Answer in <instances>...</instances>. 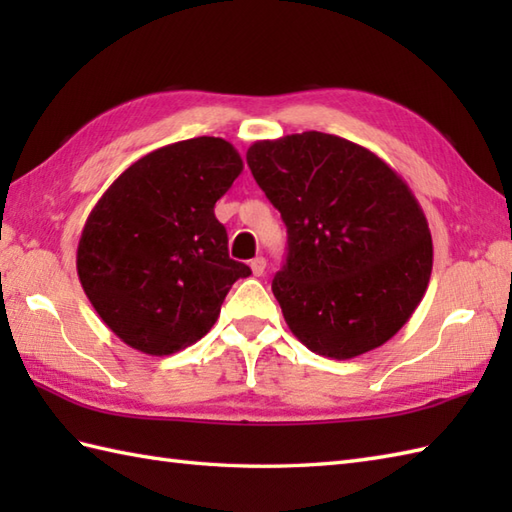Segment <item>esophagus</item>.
<instances>
[{
	"mask_svg": "<svg viewBox=\"0 0 512 512\" xmlns=\"http://www.w3.org/2000/svg\"><path fill=\"white\" fill-rule=\"evenodd\" d=\"M250 270H253V275H255V277L264 275V270H266V259H264V257H255L253 262H250Z\"/></svg>",
	"mask_w": 512,
	"mask_h": 512,
	"instance_id": "obj_1",
	"label": "esophagus"
}]
</instances>
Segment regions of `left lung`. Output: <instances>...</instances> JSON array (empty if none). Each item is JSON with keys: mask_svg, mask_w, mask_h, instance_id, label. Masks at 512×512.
Segmentation results:
<instances>
[{"mask_svg": "<svg viewBox=\"0 0 512 512\" xmlns=\"http://www.w3.org/2000/svg\"><path fill=\"white\" fill-rule=\"evenodd\" d=\"M246 162L288 228L273 295L290 332L336 361L387 343L433 266L427 217L407 182L374 151L323 132L257 140Z\"/></svg>", "mask_w": 512, "mask_h": 512, "instance_id": "1", "label": "left lung"}]
</instances>
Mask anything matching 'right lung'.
Masks as SVG:
<instances>
[{
	"mask_svg": "<svg viewBox=\"0 0 512 512\" xmlns=\"http://www.w3.org/2000/svg\"><path fill=\"white\" fill-rule=\"evenodd\" d=\"M244 162L224 138L160 147L129 165L85 220L76 273L94 310L138 352L167 356L200 341L250 268L228 257L215 202Z\"/></svg>",
	"mask_w": 512,
	"mask_h": 512,
	"instance_id": "add662e5",
	"label": "right lung"
}]
</instances>
